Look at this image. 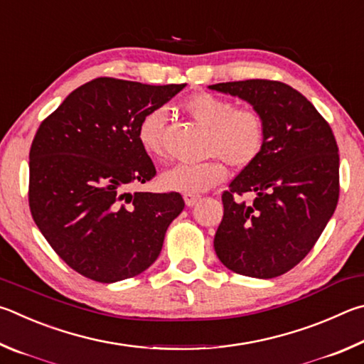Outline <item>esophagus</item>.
<instances>
[{"mask_svg":"<svg viewBox=\"0 0 364 364\" xmlns=\"http://www.w3.org/2000/svg\"><path fill=\"white\" fill-rule=\"evenodd\" d=\"M183 200H186V205L188 208H192L193 205H196V201L200 200V195H192V193H186L183 195Z\"/></svg>","mask_w":364,"mask_h":364,"instance_id":"obj_1","label":"esophagus"}]
</instances>
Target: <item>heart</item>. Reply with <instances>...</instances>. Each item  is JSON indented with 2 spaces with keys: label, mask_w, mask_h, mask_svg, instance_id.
Masks as SVG:
<instances>
[{
  "label": "heart",
  "mask_w": 364,
  "mask_h": 364,
  "mask_svg": "<svg viewBox=\"0 0 364 364\" xmlns=\"http://www.w3.org/2000/svg\"><path fill=\"white\" fill-rule=\"evenodd\" d=\"M195 123L209 131L208 151L219 156L198 164H177L161 174V186L169 192L200 195L225 181L227 169L223 159L235 168H245L254 161L264 144V121L250 107H237L232 100L209 92L190 95L182 104ZM166 110L151 108L139 121L137 140L149 155L163 158V127Z\"/></svg>",
  "instance_id": "obj_1"
}]
</instances>
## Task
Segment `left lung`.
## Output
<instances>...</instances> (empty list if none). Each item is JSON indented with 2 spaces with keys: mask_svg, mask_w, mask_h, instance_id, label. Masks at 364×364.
<instances>
[{
  "mask_svg": "<svg viewBox=\"0 0 364 364\" xmlns=\"http://www.w3.org/2000/svg\"><path fill=\"white\" fill-rule=\"evenodd\" d=\"M240 97L264 121V144L222 195L224 218L214 250L228 270L269 279L307 256L339 200L334 134L304 95L279 81L246 80L208 86ZM253 195L247 203L239 198Z\"/></svg>",
  "mask_w": 364,
  "mask_h": 364,
  "instance_id": "left-lung-1",
  "label": "left lung"
}]
</instances>
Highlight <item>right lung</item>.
<instances>
[{
  "label": "right lung",
  "instance_id": "add662e5",
  "mask_svg": "<svg viewBox=\"0 0 364 364\" xmlns=\"http://www.w3.org/2000/svg\"><path fill=\"white\" fill-rule=\"evenodd\" d=\"M187 85L95 78L43 121L30 149V211L60 259L99 283L155 262L182 196L127 192L156 169L137 140L140 118Z\"/></svg>",
  "mask_w": 364,
  "mask_h": 364
}]
</instances>
